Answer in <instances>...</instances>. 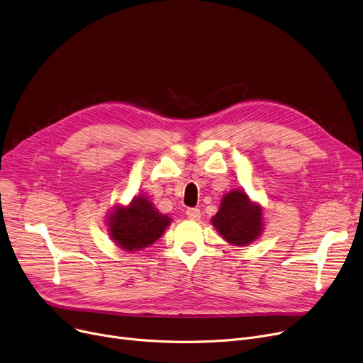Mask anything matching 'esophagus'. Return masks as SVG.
<instances>
[{
	"label": "esophagus",
	"mask_w": 363,
	"mask_h": 363,
	"mask_svg": "<svg viewBox=\"0 0 363 363\" xmlns=\"http://www.w3.org/2000/svg\"><path fill=\"white\" fill-rule=\"evenodd\" d=\"M186 216L191 219V220H199L200 219V208H196V207L188 208Z\"/></svg>",
	"instance_id": "obj_1"
}]
</instances>
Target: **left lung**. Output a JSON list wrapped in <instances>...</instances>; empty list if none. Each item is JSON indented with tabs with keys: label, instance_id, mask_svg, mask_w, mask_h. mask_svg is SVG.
Segmentation results:
<instances>
[{
	"label": "left lung",
	"instance_id": "8db88e82",
	"mask_svg": "<svg viewBox=\"0 0 363 363\" xmlns=\"http://www.w3.org/2000/svg\"><path fill=\"white\" fill-rule=\"evenodd\" d=\"M212 225L231 245H249L263 233L262 206L252 201L244 189H233L222 197Z\"/></svg>",
	"mask_w": 363,
	"mask_h": 363
}]
</instances>
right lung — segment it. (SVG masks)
I'll list each match as a JSON object with an SVG mask.
<instances>
[{
    "mask_svg": "<svg viewBox=\"0 0 363 363\" xmlns=\"http://www.w3.org/2000/svg\"><path fill=\"white\" fill-rule=\"evenodd\" d=\"M170 222L145 197H133L128 206H114L106 218L110 238L126 252L150 247L163 235Z\"/></svg>",
    "mask_w": 363,
    "mask_h": 363,
    "instance_id": "obj_1",
    "label": "right lung"
}]
</instances>
